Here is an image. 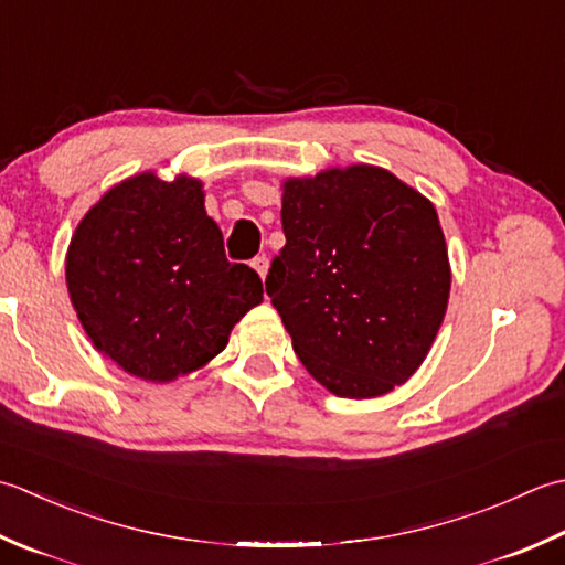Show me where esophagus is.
Wrapping results in <instances>:
<instances>
[{
    "label": "esophagus",
    "mask_w": 565,
    "mask_h": 565,
    "mask_svg": "<svg viewBox=\"0 0 565 565\" xmlns=\"http://www.w3.org/2000/svg\"><path fill=\"white\" fill-rule=\"evenodd\" d=\"M250 266H253V270H256V273L260 275V278H266L270 263H268V258H266V256H258V258H253V260H250Z\"/></svg>",
    "instance_id": "1"
}]
</instances>
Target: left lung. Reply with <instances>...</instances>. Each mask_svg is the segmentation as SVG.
I'll return each mask as SVG.
<instances>
[{
    "mask_svg": "<svg viewBox=\"0 0 565 565\" xmlns=\"http://www.w3.org/2000/svg\"><path fill=\"white\" fill-rule=\"evenodd\" d=\"M285 246L266 292L307 373L373 399L414 375L448 307L451 263L431 200L355 163L282 182Z\"/></svg>",
    "mask_w": 565,
    "mask_h": 565,
    "instance_id": "obj_1",
    "label": "left lung"
}]
</instances>
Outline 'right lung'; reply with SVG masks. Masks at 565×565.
Segmentation results:
<instances>
[{"instance_id": "obj_1", "label": "right lung", "mask_w": 565, "mask_h": 565, "mask_svg": "<svg viewBox=\"0 0 565 565\" xmlns=\"http://www.w3.org/2000/svg\"><path fill=\"white\" fill-rule=\"evenodd\" d=\"M67 295L105 359L146 383H172L222 353L263 302L256 270L224 256L204 182L153 170L109 188L65 253Z\"/></svg>"}]
</instances>
